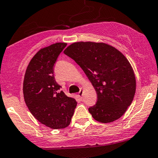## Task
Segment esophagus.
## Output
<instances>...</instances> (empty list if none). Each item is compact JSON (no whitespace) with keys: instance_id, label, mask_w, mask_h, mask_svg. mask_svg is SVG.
<instances>
[{"instance_id":"obj_1","label":"esophagus","mask_w":158,"mask_h":158,"mask_svg":"<svg viewBox=\"0 0 158 158\" xmlns=\"http://www.w3.org/2000/svg\"><path fill=\"white\" fill-rule=\"evenodd\" d=\"M82 93H83V89L82 88H81L80 90H79V92L78 94H79V96L80 97H81V96H82Z\"/></svg>"}]
</instances>
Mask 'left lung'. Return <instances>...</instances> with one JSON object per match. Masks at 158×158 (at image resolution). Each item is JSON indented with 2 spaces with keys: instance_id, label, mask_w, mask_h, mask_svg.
<instances>
[{
  "instance_id": "left-lung-1",
  "label": "left lung",
  "mask_w": 158,
  "mask_h": 158,
  "mask_svg": "<svg viewBox=\"0 0 158 158\" xmlns=\"http://www.w3.org/2000/svg\"><path fill=\"white\" fill-rule=\"evenodd\" d=\"M86 74L97 92V102L88 108L102 123L117 120L131 104L136 90L133 68L120 51L102 42L79 41L64 50Z\"/></svg>"
}]
</instances>
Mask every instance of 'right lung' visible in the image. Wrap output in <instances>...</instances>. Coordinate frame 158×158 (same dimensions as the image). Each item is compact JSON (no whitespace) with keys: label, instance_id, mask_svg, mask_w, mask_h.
<instances>
[{"label":"right lung","instance_id":"add662e5","mask_svg":"<svg viewBox=\"0 0 158 158\" xmlns=\"http://www.w3.org/2000/svg\"><path fill=\"white\" fill-rule=\"evenodd\" d=\"M67 46L56 43L41 48L27 66L23 84L24 101L33 117L52 129L68 127L77 107L55 80L53 67L58 56Z\"/></svg>","mask_w":158,"mask_h":158}]
</instances>
